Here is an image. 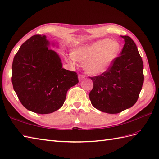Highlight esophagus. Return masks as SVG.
Returning <instances> with one entry per match:
<instances>
[{
  "mask_svg": "<svg viewBox=\"0 0 159 159\" xmlns=\"http://www.w3.org/2000/svg\"><path fill=\"white\" fill-rule=\"evenodd\" d=\"M85 77V76H84V75H83V74H79V80H80L83 79Z\"/></svg>",
  "mask_w": 159,
  "mask_h": 159,
  "instance_id": "1",
  "label": "esophagus"
}]
</instances>
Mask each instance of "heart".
I'll return each mask as SVG.
<instances>
[{
    "label": "heart",
    "instance_id": "obj_1",
    "mask_svg": "<svg viewBox=\"0 0 159 159\" xmlns=\"http://www.w3.org/2000/svg\"><path fill=\"white\" fill-rule=\"evenodd\" d=\"M120 43L110 39L98 40L90 44L79 47L70 57V62L85 63L87 72L93 75L105 72L120 52Z\"/></svg>",
    "mask_w": 159,
    "mask_h": 159
}]
</instances>
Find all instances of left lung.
<instances>
[{
	"mask_svg": "<svg viewBox=\"0 0 159 159\" xmlns=\"http://www.w3.org/2000/svg\"><path fill=\"white\" fill-rule=\"evenodd\" d=\"M124 45L120 56L100 76L90 77L93 87L89 99L96 109L115 114L133 107L138 100L144 80L143 63L135 43L121 36Z\"/></svg>",
	"mask_w": 159,
	"mask_h": 159,
	"instance_id": "8db88e82",
	"label": "left lung"
}]
</instances>
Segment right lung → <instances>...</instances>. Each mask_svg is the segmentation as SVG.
<instances>
[{
	"instance_id": "add662e5",
	"label": "right lung",
	"mask_w": 159,
	"mask_h": 159,
	"mask_svg": "<svg viewBox=\"0 0 159 159\" xmlns=\"http://www.w3.org/2000/svg\"><path fill=\"white\" fill-rule=\"evenodd\" d=\"M49 45L45 35L32 36L20 46L12 64L11 81L18 99L26 109L39 114L60 109L67 90L79 83L77 73L62 68Z\"/></svg>"
}]
</instances>
